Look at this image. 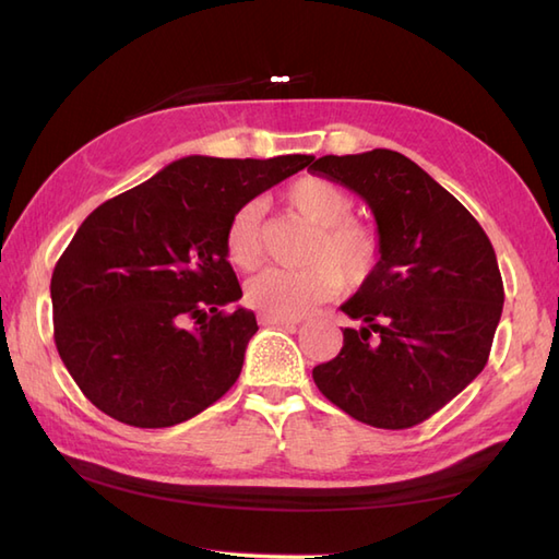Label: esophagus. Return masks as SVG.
Returning a JSON list of instances; mask_svg holds the SVG:
<instances>
[{
	"label": "esophagus",
	"instance_id": "obj_1",
	"mask_svg": "<svg viewBox=\"0 0 559 559\" xmlns=\"http://www.w3.org/2000/svg\"><path fill=\"white\" fill-rule=\"evenodd\" d=\"M259 324H264V326H298L300 319L276 317V314H259Z\"/></svg>",
	"mask_w": 559,
	"mask_h": 559
}]
</instances>
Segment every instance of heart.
Listing matches in <instances>:
<instances>
[{
	"label": "heart",
	"mask_w": 559,
	"mask_h": 559,
	"mask_svg": "<svg viewBox=\"0 0 559 559\" xmlns=\"http://www.w3.org/2000/svg\"><path fill=\"white\" fill-rule=\"evenodd\" d=\"M283 199L288 209L317 228L305 254L310 266L257 273L247 283V302L266 314L300 317L317 302L331 298L338 286L355 288L370 278L382 257V240L372 225L350 218L355 199L326 177H300L286 189ZM261 221L264 206L259 201H245L228 218L223 247L237 269L249 271L259 264Z\"/></svg>",
	"instance_id": "b5f03b06"
}]
</instances>
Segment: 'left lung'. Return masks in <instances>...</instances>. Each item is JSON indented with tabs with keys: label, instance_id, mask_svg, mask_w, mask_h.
Listing matches in <instances>:
<instances>
[{
	"label": "left lung",
	"instance_id": "8db88e82",
	"mask_svg": "<svg viewBox=\"0 0 559 559\" xmlns=\"http://www.w3.org/2000/svg\"><path fill=\"white\" fill-rule=\"evenodd\" d=\"M310 170L372 209L382 257L341 310L334 360L312 370L319 391L350 418L406 430L476 379L490 358L504 286L480 223L420 165L396 151L322 156Z\"/></svg>",
	"mask_w": 559,
	"mask_h": 559
}]
</instances>
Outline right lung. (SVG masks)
Returning <instances> with one entry per match:
<instances>
[{
  "instance_id": "1",
  "label": "right lung",
  "mask_w": 559,
  "mask_h": 559,
  "mask_svg": "<svg viewBox=\"0 0 559 559\" xmlns=\"http://www.w3.org/2000/svg\"><path fill=\"white\" fill-rule=\"evenodd\" d=\"M314 156L170 163L81 223L52 271L55 346L93 406L134 427L194 418L240 377L257 334L225 254L233 211Z\"/></svg>"
}]
</instances>
